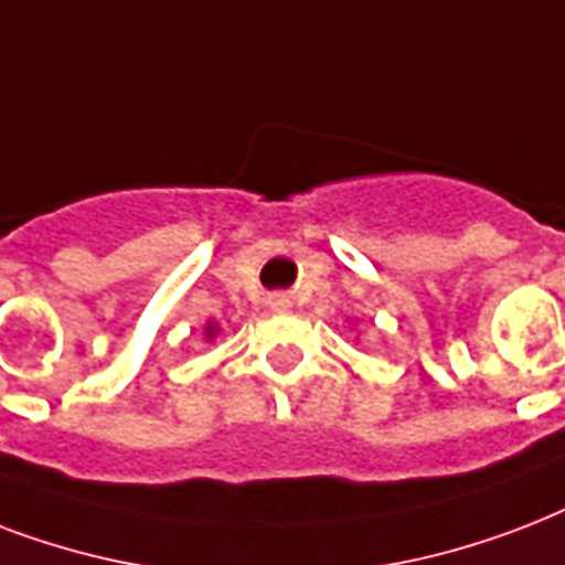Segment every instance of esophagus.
<instances>
[{"label":"esophagus","instance_id":"esophagus-1","mask_svg":"<svg viewBox=\"0 0 565 565\" xmlns=\"http://www.w3.org/2000/svg\"><path fill=\"white\" fill-rule=\"evenodd\" d=\"M270 306H274L277 312H286V309H288V297L286 295H274V297H270Z\"/></svg>","mask_w":565,"mask_h":565}]
</instances>
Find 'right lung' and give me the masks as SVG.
Listing matches in <instances>:
<instances>
[{
	"label": "right lung",
	"instance_id": "obj_1",
	"mask_svg": "<svg viewBox=\"0 0 565 565\" xmlns=\"http://www.w3.org/2000/svg\"><path fill=\"white\" fill-rule=\"evenodd\" d=\"M203 335H205V342H212L214 335H217V323H212V321L205 323V327H203Z\"/></svg>",
	"mask_w": 565,
	"mask_h": 565
}]
</instances>
